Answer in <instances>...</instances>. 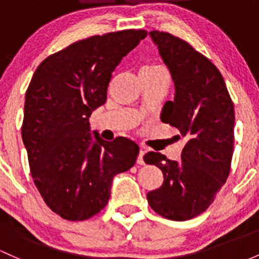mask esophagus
<instances>
[{
	"label": "esophagus",
	"mask_w": 259,
	"mask_h": 259,
	"mask_svg": "<svg viewBox=\"0 0 259 259\" xmlns=\"http://www.w3.org/2000/svg\"><path fill=\"white\" fill-rule=\"evenodd\" d=\"M146 151H143V149H141L140 153H138V157H137V163L141 164V165H143L144 164V159H143V155Z\"/></svg>",
	"instance_id": "esophagus-1"
}]
</instances>
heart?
Wrapping results in <instances>:
<instances>
[{
    "instance_id": "heart-1",
    "label": "heart",
    "mask_w": 259,
    "mask_h": 259,
    "mask_svg": "<svg viewBox=\"0 0 259 259\" xmlns=\"http://www.w3.org/2000/svg\"><path fill=\"white\" fill-rule=\"evenodd\" d=\"M164 70L160 65H157V64H147V65L142 66L141 74H149V73H155V71Z\"/></svg>"
}]
</instances>
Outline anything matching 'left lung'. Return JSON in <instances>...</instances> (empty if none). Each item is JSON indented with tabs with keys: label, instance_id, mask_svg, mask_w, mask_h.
Masks as SVG:
<instances>
[{
	"label": "left lung",
	"instance_id": "8db88e82",
	"mask_svg": "<svg viewBox=\"0 0 259 259\" xmlns=\"http://www.w3.org/2000/svg\"><path fill=\"white\" fill-rule=\"evenodd\" d=\"M175 86L160 119L186 137L179 162L149 152L144 162L162 170L160 188L147 200L163 218L185 221L204 212L226 183L233 154L235 107L219 69L185 40L165 32H149Z\"/></svg>",
	"mask_w": 259,
	"mask_h": 259
}]
</instances>
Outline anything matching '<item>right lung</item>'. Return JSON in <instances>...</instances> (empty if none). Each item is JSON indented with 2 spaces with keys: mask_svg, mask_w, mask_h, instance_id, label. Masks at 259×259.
Wrapping results in <instances>:
<instances>
[{
  "mask_svg": "<svg viewBox=\"0 0 259 259\" xmlns=\"http://www.w3.org/2000/svg\"><path fill=\"white\" fill-rule=\"evenodd\" d=\"M127 29L75 41L44 59L24 102L22 140L34 184L52 211L69 221L96 215L108 202L116 174L132 168L138 148L90 133L89 117L106 102L112 71L144 39Z\"/></svg>",
  "mask_w": 259,
  "mask_h": 259,
  "instance_id": "right-lung-1",
  "label": "right lung"
}]
</instances>
